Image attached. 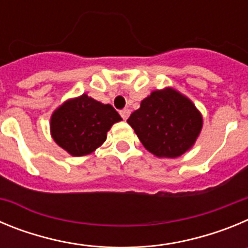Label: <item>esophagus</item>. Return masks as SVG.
Returning a JSON list of instances; mask_svg holds the SVG:
<instances>
[{
  "mask_svg": "<svg viewBox=\"0 0 248 248\" xmlns=\"http://www.w3.org/2000/svg\"><path fill=\"white\" fill-rule=\"evenodd\" d=\"M120 115H122V118L124 120H126L129 118V115H130V110L129 109H123V110H120Z\"/></svg>",
  "mask_w": 248,
  "mask_h": 248,
  "instance_id": "1",
  "label": "esophagus"
}]
</instances>
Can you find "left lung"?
<instances>
[{"label": "left lung", "mask_w": 248, "mask_h": 248, "mask_svg": "<svg viewBox=\"0 0 248 248\" xmlns=\"http://www.w3.org/2000/svg\"><path fill=\"white\" fill-rule=\"evenodd\" d=\"M126 122L144 148L157 157L181 156L202 128V117L194 103L172 88L151 92Z\"/></svg>", "instance_id": "left-lung-1"}]
</instances>
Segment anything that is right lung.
I'll return each instance as SVG.
<instances>
[{"instance_id":"obj_1","label":"right lung","mask_w":248,"mask_h":248,"mask_svg":"<svg viewBox=\"0 0 248 248\" xmlns=\"http://www.w3.org/2000/svg\"><path fill=\"white\" fill-rule=\"evenodd\" d=\"M122 120L110 104H103L87 94L63 103L50 117L53 140L72 156L93 153L107 139L114 123Z\"/></svg>"}]
</instances>
